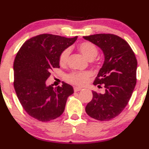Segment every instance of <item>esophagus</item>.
<instances>
[{
	"label": "esophagus",
	"mask_w": 149,
	"mask_h": 149,
	"mask_svg": "<svg viewBox=\"0 0 149 149\" xmlns=\"http://www.w3.org/2000/svg\"><path fill=\"white\" fill-rule=\"evenodd\" d=\"M81 90H82V88H80V87H74V91H75V92H77V91H81Z\"/></svg>",
	"instance_id": "esophagus-1"
}]
</instances>
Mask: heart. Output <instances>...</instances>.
Instances as JSON below:
<instances>
[{
    "label": "heart",
    "mask_w": 149,
    "mask_h": 149,
    "mask_svg": "<svg viewBox=\"0 0 149 149\" xmlns=\"http://www.w3.org/2000/svg\"><path fill=\"white\" fill-rule=\"evenodd\" d=\"M79 50L81 53L88 61H92L98 54V49L95 45L89 42H84L79 44ZM70 55V49H64L62 53L60 55V63L61 65H65L67 63ZM91 73L90 72H73L67 76L68 80L71 83L79 86L85 85L89 80V78L91 76Z\"/></svg>",
    "instance_id": "heart-1"
}]
</instances>
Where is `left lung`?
Here are the masks:
<instances>
[{
	"instance_id": "left-lung-1",
	"label": "left lung",
	"mask_w": 149,
	"mask_h": 149,
	"mask_svg": "<svg viewBox=\"0 0 149 149\" xmlns=\"http://www.w3.org/2000/svg\"><path fill=\"white\" fill-rule=\"evenodd\" d=\"M84 39L100 47L104 57L94 85L103 84L105 92L92 91L86 112L97 120H110L123 112L131 97L136 84L137 60L128 43L115 34H97Z\"/></svg>"
}]
</instances>
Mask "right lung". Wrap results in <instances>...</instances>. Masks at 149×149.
I'll return each mask as SVG.
<instances>
[{"label":"right lung","mask_w":149,"mask_h":149,"mask_svg":"<svg viewBox=\"0 0 149 149\" xmlns=\"http://www.w3.org/2000/svg\"><path fill=\"white\" fill-rule=\"evenodd\" d=\"M43 34L25 42L13 63L15 91L24 110L32 118L48 122L61 116L66 101L73 94L72 86L64 83L54 88L46 81L55 68H60V55L77 40Z\"/></svg>","instance_id":"obj_1"}]
</instances>
